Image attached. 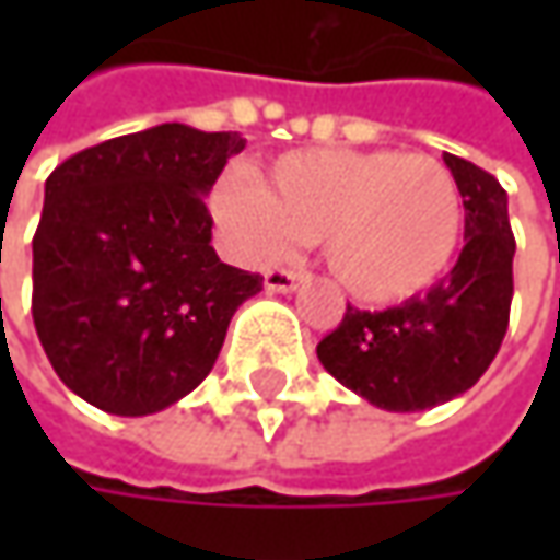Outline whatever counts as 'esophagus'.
<instances>
[{
  "instance_id": "34e87169",
  "label": "esophagus",
  "mask_w": 560,
  "mask_h": 560,
  "mask_svg": "<svg viewBox=\"0 0 560 560\" xmlns=\"http://www.w3.org/2000/svg\"><path fill=\"white\" fill-rule=\"evenodd\" d=\"M302 283H305V277L295 273V270L277 268L265 273V290L268 292H295Z\"/></svg>"
}]
</instances>
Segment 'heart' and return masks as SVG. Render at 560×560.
<instances>
[{
	"label": "heart",
	"mask_w": 560,
	"mask_h": 560,
	"mask_svg": "<svg viewBox=\"0 0 560 560\" xmlns=\"http://www.w3.org/2000/svg\"><path fill=\"white\" fill-rule=\"evenodd\" d=\"M214 214L248 258L268 261L320 240L342 290L368 305L405 302L452 268L464 196L433 155L393 149H302L280 155L261 184L226 177Z\"/></svg>",
	"instance_id": "1"
}]
</instances>
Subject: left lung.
Masks as SVG:
<instances>
[{
    "label": "left lung",
    "instance_id": "left-lung-1",
    "mask_svg": "<svg viewBox=\"0 0 560 560\" xmlns=\"http://www.w3.org/2000/svg\"><path fill=\"white\" fill-rule=\"evenodd\" d=\"M464 196V248L423 295L386 312L346 308L317 358L330 374L386 411H427L467 393L499 352L514 295L508 192L483 167L442 155Z\"/></svg>",
    "mask_w": 560,
    "mask_h": 560
}]
</instances>
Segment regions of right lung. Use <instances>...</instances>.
<instances>
[{
	"mask_svg": "<svg viewBox=\"0 0 560 560\" xmlns=\"http://www.w3.org/2000/svg\"><path fill=\"white\" fill-rule=\"evenodd\" d=\"M240 133L159 124L58 164L33 236V324L61 383L120 418L189 396L261 273L211 248L205 196Z\"/></svg>",
	"mask_w": 560,
	"mask_h": 560,
	"instance_id": "add662e5",
	"label": "right lung"
}]
</instances>
